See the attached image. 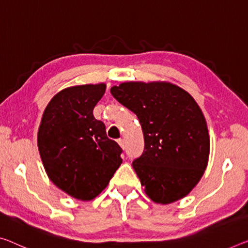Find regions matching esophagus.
Instances as JSON below:
<instances>
[{
  "mask_svg": "<svg viewBox=\"0 0 248 248\" xmlns=\"http://www.w3.org/2000/svg\"><path fill=\"white\" fill-rule=\"evenodd\" d=\"M117 143H119V145L122 147V148H123V150H124V148H125V145H124V140H117Z\"/></svg>",
  "mask_w": 248,
  "mask_h": 248,
  "instance_id": "34e87169",
  "label": "esophagus"
}]
</instances>
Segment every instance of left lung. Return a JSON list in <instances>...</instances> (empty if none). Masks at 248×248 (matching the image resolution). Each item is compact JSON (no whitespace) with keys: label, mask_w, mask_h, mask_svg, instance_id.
<instances>
[{"label":"left lung","mask_w":248,"mask_h":248,"mask_svg":"<svg viewBox=\"0 0 248 248\" xmlns=\"http://www.w3.org/2000/svg\"><path fill=\"white\" fill-rule=\"evenodd\" d=\"M111 93L142 125L145 147L132 165L146 195L164 205L185 197L203 176L211 146L199 104L170 82H125Z\"/></svg>","instance_id":"8db88e82"}]
</instances>
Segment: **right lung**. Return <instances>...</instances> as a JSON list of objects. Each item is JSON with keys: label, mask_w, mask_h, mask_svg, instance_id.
Masks as SVG:
<instances>
[{"label": "right lung", "mask_w": 248, "mask_h": 248, "mask_svg": "<svg viewBox=\"0 0 248 248\" xmlns=\"http://www.w3.org/2000/svg\"><path fill=\"white\" fill-rule=\"evenodd\" d=\"M106 84L66 87L44 109L37 146L49 180L67 195L92 201L122 164V148L106 135L93 109Z\"/></svg>", "instance_id": "obj_1"}]
</instances>
